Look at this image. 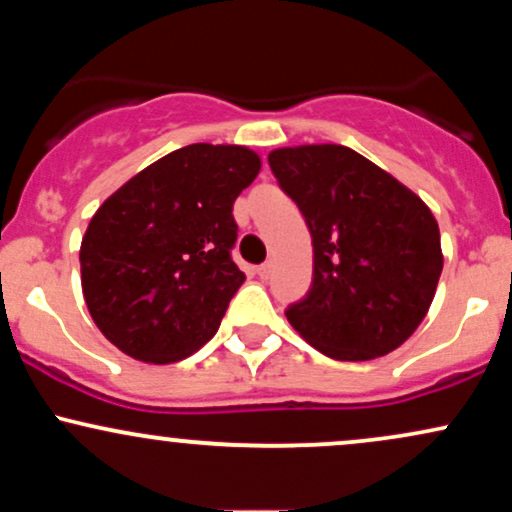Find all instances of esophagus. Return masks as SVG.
<instances>
[{
	"mask_svg": "<svg viewBox=\"0 0 512 512\" xmlns=\"http://www.w3.org/2000/svg\"><path fill=\"white\" fill-rule=\"evenodd\" d=\"M272 272H274V262H264V264H260V267H257V274H260L262 279H269Z\"/></svg>",
	"mask_w": 512,
	"mask_h": 512,
	"instance_id": "obj_1",
	"label": "esophagus"
}]
</instances>
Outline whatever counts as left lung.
<instances>
[{"label": "left lung", "mask_w": 512, "mask_h": 512, "mask_svg": "<svg viewBox=\"0 0 512 512\" xmlns=\"http://www.w3.org/2000/svg\"><path fill=\"white\" fill-rule=\"evenodd\" d=\"M269 168L313 238V286L286 310L293 330L337 361L402 346L443 272L438 221L424 199L349 146H284Z\"/></svg>", "instance_id": "left-lung-1"}]
</instances>
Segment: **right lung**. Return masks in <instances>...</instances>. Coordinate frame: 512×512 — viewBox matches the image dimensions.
<instances>
[{"mask_svg":"<svg viewBox=\"0 0 512 512\" xmlns=\"http://www.w3.org/2000/svg\"><path fill=\"white\" fill-rule=\"evenodd\" d=\"M260 168L248 146L190 144L98 207L81 240V291L122 354L163 366L214 337L245 281L231 260L233 202Z\"/></svg>","mask_w":512,"mask_h":512,"instance_id":"add662e5","label":"right lung"}]
</instances>
